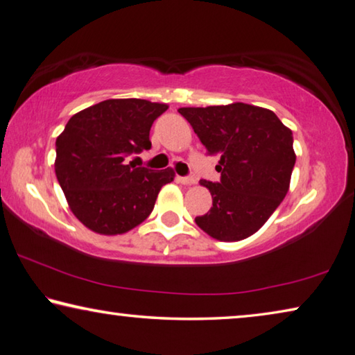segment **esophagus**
<instances>
[{
    "label": "esophagus",
    "instance_id": "1",
    "mask_svg": "<svg viewBox=\"0 0 355 355\" xmlns=\"http://www.w3.org/2000/svg\"><path fill=\"white\" fill-rule=\"evenodd\" d=\"M177 180L184 186H191V184L196 183V180L191 178V177H177Z\"/></svg>",
    "mask_w": 355,
    "mask_h": 355
}]
</instances>
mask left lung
Returning a JSON list of instances; mask_svg holds the SVG:
<instances>
[{
	"mask_svg": "<svg viewBox=\"0 0 355 355\" xmlns=\"http://www.w3.org/2000/svg\"><path fill=\"white\" fill-rule=\"evenodd\" d=\"M209 155H220V183L202 180L212 208L196 223L206 234L237 242L254 234L288 192L296 161L292 130L272 110L243 102L183 107Z\"/></svg>",
	"mask_w": 355,
	"mask_h": 355,
	"instance_id": "1",
	"label": "left lung"
}]
</instances>
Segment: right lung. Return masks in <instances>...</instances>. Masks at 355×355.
<instances>
[{"mask_svg": "<svg viewBox=\"0 0 355 355\" xmlns=\"http://www.w3.org/2000/svg\"><path fill=\"white\" fill-rule=\"evenodd\" d=\"M167 108L146 99H107L71 116L57 137V180L88 230L104 236L133 230L150 216L159 189L173 182L171 167L128 163L133 153L150 149V127Z\"/></svg>", "mask_w": 355, "mask_h": 355, "instance_id": "1", "label": "right lung"}]
</instances>
